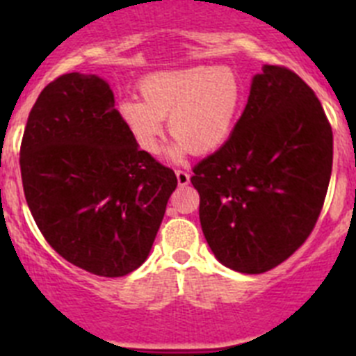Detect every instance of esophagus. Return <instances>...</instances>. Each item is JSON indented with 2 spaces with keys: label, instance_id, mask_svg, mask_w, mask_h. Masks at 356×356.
Returning a JSON list of instances; mask_svg holds the SVG:
<instances>
[{
  "label": "esophagus",
  "instance_id": "34e87169",
  "mask_svg": "<svg viewBox=\"0 0 356 356\" xmlns=\"http://www.w3.org/2000/svg\"><path fill=\"white\" fill-rule=\"evenodd\" d=\"M176 180H178V185H181V187H184V185H187L188 181H191V175H188L187 171H181V169H178V171H176Z\"/></svg>",
  "mask_w": 356,
  "mask_h": 356
}]
</instances>
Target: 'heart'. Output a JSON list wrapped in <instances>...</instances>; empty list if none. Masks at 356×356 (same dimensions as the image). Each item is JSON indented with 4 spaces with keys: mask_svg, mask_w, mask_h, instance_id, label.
Wrapping results in <instances>:
<instances>
[{
    "mask_svg": "<svg viewBox=\"0 0 356 356\" xmlns=\"http://www.w3.org/2000/svg\"><path fill=\"white\" fill-rule=\"evenodd\" d=\"M140 97H124L119 118L137 146L156 155L163 144V118L175 143L169 156L180 160L191 151L205 155L219 149L241 115L244 85L229 67H188L149 74L139 83Z\"/></svg>",
    "mask_w": 356,
    "mask_h": 356,
    "instance_id": "1",
    "label": "heart"
}]
</instances>
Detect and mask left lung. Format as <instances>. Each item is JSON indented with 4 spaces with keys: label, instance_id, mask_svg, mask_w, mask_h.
I'll return each instance as SVG.
<instances>
[{
    "label": "left lung",
    "instance_id": "8db88e82",
    "mask_svg": "<svg viewBox=\"0 0 356 356\" xmlns=\"http://www.w3.org/2000/svg\"><path fill=\"white\" fill-rule=\"evenodd\" d=\"M333 162V134L296 72L264 65L234 134L193 169L200 221L222 266L260 275L312 234Z\"/></svg>",
    "mask_w": 356,
    "mask_h": 356
}]
</instances>
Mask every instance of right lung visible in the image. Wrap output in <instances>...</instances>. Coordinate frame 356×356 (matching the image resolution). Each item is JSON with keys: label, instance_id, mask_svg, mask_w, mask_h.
Masks as SVG:
<instances>
[{"label": "right lung", "instance_id": "right-lung-1", "mask_svg": "<svg viewBox=\"0 0 356 356\" xmlns=\"http://www.w3.org/2000/svg\"><path fill=\"white\" fill-rule=\"evenodd\" d=\"M19 163L24 197L49 246L106 278L143 266L178 185L172 169L139 149L110 85L96 74L67 72L44 87Z\"/></svg>", "mask_w": 356, "mask_h": 356}]
</instances>
